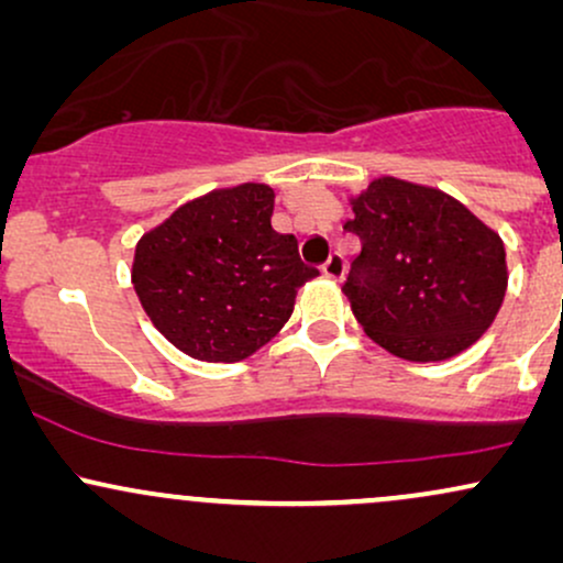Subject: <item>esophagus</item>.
Here are the masks:
<instances>
[{
    "label": "esophagus",
    "instance_id": "esophagus-1",
    "mask_svg": "<svg viewBox=\"0 0 563 563\" xmlns=\"http://www.w3.org/2000/svg\"><path fill=\"white\" fill-rule=\"evenodd\" d=\"M322 275H325L328 280H341V277H344V260H341L339 254H333L331 260L322 264Z\"/></svg>",
    "mask_w": 563,
    "mask_h": 563
}]
</instances>
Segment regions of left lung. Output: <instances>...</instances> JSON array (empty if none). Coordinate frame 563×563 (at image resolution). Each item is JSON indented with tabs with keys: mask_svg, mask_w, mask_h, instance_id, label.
I'll return each mask as SVG.
<instances>
[{
	"mask_svg": "<svg viewBox=\"0 0 563 563\" xmlns=\"http://www.w3.org/2000/svg\"><path fill=\"white\" fill-rule=\"evenodd\" d=\"M346 232L363 241L344 294L363 331L412 363L461 354L506 299L500 235L437 187L378 177L349 198Z\"/></svg>",
	"mask_w": 563,
	"mask_h": 563,
	"instance_id": "left-lung-1",
	"label": "left lung"
}]
</instances>
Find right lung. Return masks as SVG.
Here are the masks:
<instances>
[{"mask_svg": "<svg viewBox=\"0 0 563 563\" xmlns=\"http://www.w3.org/2000/svg\"><path fill=\"white\" fill-rule=\"evenodd\" d=\"M275 190L222 187L187 200L137 241L134 294L156 331L187 357L241 363L286 325L318 269L294 235L273 230Z\"/></svg>", "mask_w": 563, "mask_h": 563, "instance_id": "right-lung-1", "label": "right lung"}]
</instances>
